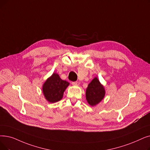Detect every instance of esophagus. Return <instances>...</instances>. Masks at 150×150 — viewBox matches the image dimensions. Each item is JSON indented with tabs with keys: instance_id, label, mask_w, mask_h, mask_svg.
<instances>
[{
	"instance_id": "34e87169",
	"label": "esophagus",
	"mask_w": 150,
	"mask_h": 150,
	"mask_svg": "<svg viewBox=\"0 0 150 150\" xmlns=\"http://www.w3.org/2000/svg\"><path fill=\"white\" fill-rule=\"evenodd\" d=\"M71 84H72L73 85H79L80 83L79 81H72L71 82Z\"/></svg>"
}]
</instances>
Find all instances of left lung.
Listing matches in <instances>:
<instances>
[{"mask_svg":"<svg viewBox=\"0 0 150 150\" xmlns=\"http://www.w3.org/2000/svg\"><path fill=\"white\" fill-rule=\"evenodd\" d=\"M105 96V89L99 82V80L94 78L89 84L86 89V97L89 104L91 106L99 103Z\"/></svg>","mask_w":150,"mask_h":150,"instance_id":"obj_1","label":"left lung"}]
</instances>
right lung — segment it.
Wrapping results in <instances>:
<instances>
[{"mask_svg": "<svg viewBox=\"0 0 150 150\" xmlns=\"http://www.w3.org/2000/svg\"><path fill=\"white\" fill-rule=\"evenodd\" d=\"M69 85V83L61 79L59 75L54 73L43 85V93L46 99L54 103L60 100L64 91Z\"/></svg>", "mask_w": 150, "mask_h": 150, "instance_id": "right-lung-1", "label": "right lung"}]
</instances>
